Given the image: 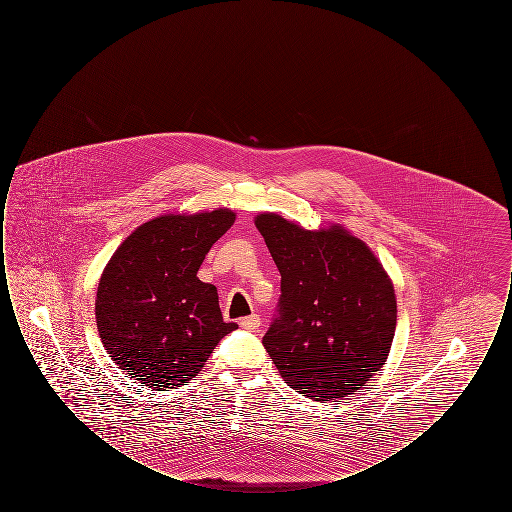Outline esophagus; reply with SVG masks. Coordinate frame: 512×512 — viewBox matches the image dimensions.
I'll return each mask as SVG.
<instances>
[{
	"label": "esophagus",
	"mask_w": 512,
	"mask_h": 512,
	"mask_svg": "<svg viewBox=\"0 0 512 512\" xmlns=\"http://www.w3.org/2000/svg\"><path fill=\"white\" fill-rule=\"evenodd\" d=\"M240 326L247 332H257L259 326H261V318H259V315H249V317L240 320Z\"/></svg>",
	"instance_id": "obj_1"
}]
</instances>
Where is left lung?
Segmentation results:
<instances>
[{
    "label": "left lung",
    "instance_id": "left-lung-1",
    "mask_svg": "<svg viewBox=\"0 0 512 512\" xmlns=\"http://www.w3.org/2000/svg\"><path fill=\"white\" fill-rule=\"evenodd\" d=\"M255 226L282 276L263 345L284 382L315 401L359 390L386 363L395 334L386 270L341 228L311 232L272 213Z\"/></svg>",
    "mask_w": 512,
    "mask_h": 512
}]
</instances>
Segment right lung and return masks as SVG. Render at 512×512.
<instances>
[{
	"label": "right lung",
	"mask_w": 512,
	"mask_h": 512,
	"mask_svg": "<svg viewBox=\"0 0 512 512\" xmlns=\"http://www.w3.org/2000/svg\"><path fill=\"white\" fill-rule=\"evenodd\" d=\"M228 209L165 215L134 230L99 280L96 318L109 357L151 390L186 386L219 341L224 322L213 284L197 278L209 249L234 224Z\"/></svg>",
	"instance_id": "add662e5"
}]
</instances>
